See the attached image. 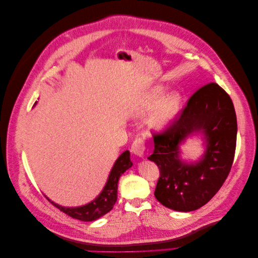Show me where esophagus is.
<instances>
[{
	"instance_id": "esophagus-1",
	"label": "esophagus",
	"mask_w": 258,
	"mask_h": 258,
	"mask_svg": "<svg viewBox=\"0 0 258 258\" xmlns=\"http://www.w3.org/2000/svg\"><path fill=\"white\" fill-rule=\"evenodd\" d=\"M131 150H132V152L134 154L138 155V156H144V152L146 150V146H145L144 139L137 138L136 140H134L133 144L131 146Z\"/></svg>"
}]
</instances>
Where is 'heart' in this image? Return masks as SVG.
Masks as SVG:
<instances>
[{
    "label": "heart",
    "instance_id": "b5f03b06",
    "mask_svg": "<svg viewBox=\"0 0 258 258\" xmlns=\"http://www.w3.org/2000/svg\"><path fill=\"white\" fill-rule=\"evenodd\" d=\"M163 94V88L157 87L145 93L134 106V112L142 115L152 110ZM180 97L177 93H171L158 103L149 118V125L154 129H163L173 120L179 109Z\"/></svg>",
    "mask_w": 258,
    "mask_h": 258
}]
</instances>
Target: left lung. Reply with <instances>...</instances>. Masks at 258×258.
Returning <instances> with one entry per match:
<instances>
[{
	"mask_svg": "<svg viewBox=\"0 0 258 258\" xmlns=\"http://www.w3.org/2000/svg\"><path fill=\"white\" fill-rule=\"evenodd\" d=\"M203 132L207 149L200 162L179 159V144ZM237 120L229 94L216 83L194 92L185 108L162 132H153L154 151L148 157L159 169L154 191L163 206L180 212L194 211L222 188L232 168L236 148Z\"/></svg>",
	"mask_w": 258,
	"mask_h": 258,
	"instance_id": "obj_1",
	"label": "left lung"
}]
</instances>
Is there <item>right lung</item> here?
<instances>
[{"label": "right lung", "instance_id": "obj_1", "mask_svg": "<svg viewBox=\"0 0 258 258\" xmlns=\"http://www.w3.org/2000/svg\"><path fill=\"white\" fill-rule=\"evenodd\" d=\"M131 167L132 162L130 161V152L126 150L116 159L111 172L109 174L106 186L104 187L101 194L94 201L85 206L68 208L59 206L51 202L48 198L47 200L54 207H56L58 210L72 218L82 220V222H92V220L100 218L112 209L117 200V183L119 176Z\"/></svg>", "mask_w": 258, "mask_h": 258}]
</instances>
